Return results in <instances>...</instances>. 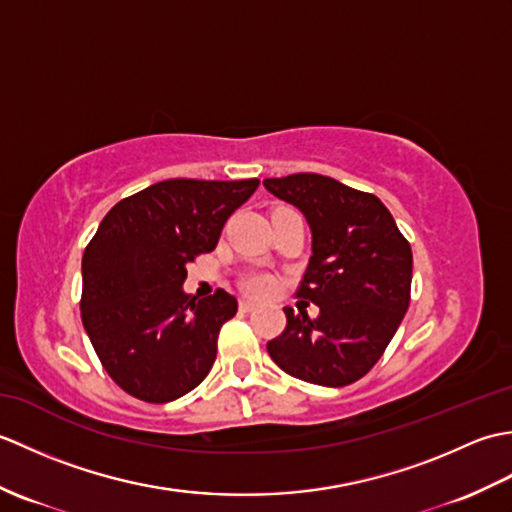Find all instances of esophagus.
I'll list each match as a JSON object with an SVG mask.
<instances>
[{
  "mask_svg": "<svg viewBox=\"0 0 512 512\" xmlns=\"http://www.w3.org/2000/svg\"><path fill=\"white\" fill-rule=\"evenodd\" d=\"M257 308V303L255 301H248V299H242L239 301V310L242 312H253Z\"/></svg>",
  "mask_w": 512,
  "mask_h": 512,
  "instance_id": "esophagus-1",
  "label": "esophagus"
}]
</instances>
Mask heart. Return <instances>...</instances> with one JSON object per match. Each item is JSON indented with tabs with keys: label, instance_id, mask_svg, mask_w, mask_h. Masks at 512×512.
Listing matches in <instances>:
<instances>
[{
	"label": "heart",
	"instance_id": "heart-1",
	"mask_svg": "<svg viewBox=\"0 0 512 512\" xmlns=\"http://www.w3.org/2000/svg\"><path fill=\"white\" fill-rule=\"evenodd\" d=\"M242 288L248 292V295L262 297L270 288H273V279H270L266 273H248L242 279Z\"/></svg>",
	"mask_w": 512,
	"mask_h": 512
}]
</instances>
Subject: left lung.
Listing matches in <instances>:
<instances>
[{
  "mask_svg": "<svg viewBox=\"0 0 512 512\" xmlns=\"http://www.w3.org/2000/svg\"><path fill=\"white\" fill-rule=\"evenodd\" d=\"M264 187L306 217L312 257L297 297L319 306L286 312L268 354L286 374L323 387L363 378L394 339L409 308L411 246L376 195L319 176L266 178Z\"/></svg>",
  "mask_w": 512,
  "mask_h": 512,
  "instance_id": "1",
  "label": "left lung"
}]
</instances>
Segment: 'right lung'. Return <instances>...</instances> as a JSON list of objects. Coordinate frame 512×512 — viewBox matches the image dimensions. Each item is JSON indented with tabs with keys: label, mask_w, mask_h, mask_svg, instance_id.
I'll return each mask as SVG.
<instances>
[{
	"label": "right lung",
	"mask_w": 512,
	"mask_h": 512,
	"mask_svg": "<svg viewBox=\"0 0 512 512\" xmlns=\"http://www.w3.org/2000/svg\"><path fill=\"white\" fill-rule=\"evenodd\" d=\"M259 187L250 180L173 178L121 200L83 253L81 319L105 372L127 394L171 402L211 372L220 328L235 317L226 290L184 292L187 264Z\"/></svg>",
	"instance_id": "1"
}]
</instances>
